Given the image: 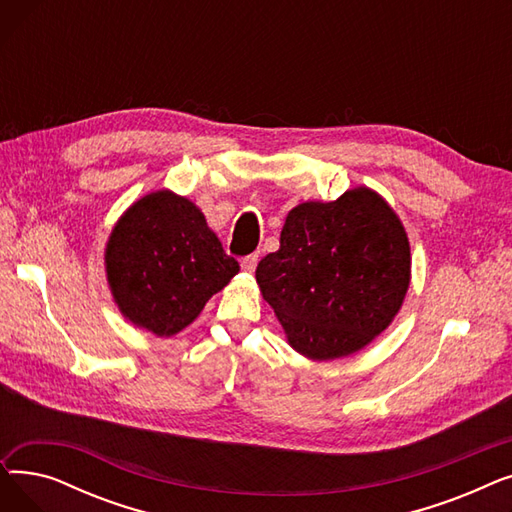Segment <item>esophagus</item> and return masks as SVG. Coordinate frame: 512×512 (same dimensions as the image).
Listing matches in <instances>:
<instances>
[{
	"label": "esophagus",
	"mask_w": 512,
	"mask_h": 512,
	"mask_svg": "<svg viewBox=\"0 0 512 512\" xmlns=\"http://www.w3.org/2000/svg\"><path fill=\"white\" fill-rule=\"evenodd\" d=\"M257 261H259V253H251V255H247V257H242V261H240L242 270L249 272V274H251V272H255Z\"/></svg>",
	"instance_id": "esophagus-1"
}]
</instances>
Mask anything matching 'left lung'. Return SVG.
Masks as SVG:
<instances>
[{
	"label": "left lung",
	"instance_id": "obj_1",
	"mask_svg": "<svg viewBox=\"0 0 512 512\" xmlns=\"http://www.w3.org/2000/svg\"><path fill=\"white\" fill-rule=\"evenodd\" d=\"M411 251L396 213L369 188L294 207L280 249L255 278L294 351L317 361L357 353L382 334L409 288Z\"/></svg>",
	"mask_w": 512,
	"mask_h": 512
}]
</instances>
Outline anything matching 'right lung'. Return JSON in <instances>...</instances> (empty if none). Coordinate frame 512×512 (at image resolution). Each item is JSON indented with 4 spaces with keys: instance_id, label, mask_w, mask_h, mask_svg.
<instances>
[{
    "instance_id": "1",
    "label": "right lung",
    "mask_w": 512,
    "mask_h": 512,
    "mask_svg": "<svg viewBox=\"0 0 512 512\" xmlns=\"http://www.w3.org/2000/svg\"><path fill=\"white\" fill-rule=\"evenodd\" d=\"M105 267L120 311L155 336L186 328L238 274L205 215L170 191L151 193L122 215Z\"/></svg>"
}]
</instances>
